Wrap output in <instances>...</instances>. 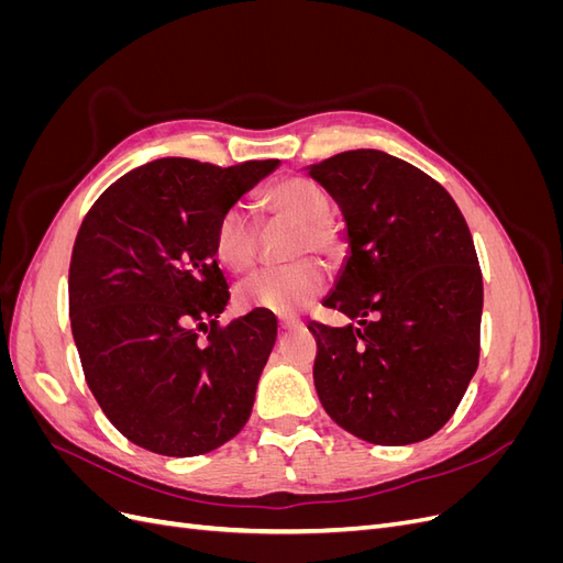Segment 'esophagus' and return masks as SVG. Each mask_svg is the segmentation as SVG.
Wrapping results in <instances>:
<instances>
[{
  "label": "esophagus",
  "instance_id": "obj_1",
  "mask_svg": "<svg viewBox=\"0 0 563 563\" xmlns=\"http://www.w3.org/2000/svg\"><path fill=\"white\" fill-rule=\"evenodd\" d=\"M279 329L282 331H296V329H302V321L296 319V317H282L279 319Z\"/></svg>",
  "mask_w": 563,
  "mask_h": 563
}]
</instances>
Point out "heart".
<instances>
[{"label":"heart","instance_id":"obj_1","mask_svg":"<svg viewBox=\"0 0 563 563\" xmlns=\"http://www.w3.org/2000/svg\"><path fill=\"white\" fill-rule=\"evenodd\" d=\"M261 203L272 223L291 228L286 244V267L255 272L236 286V300L246 310L272 314H296L314 302L327 275L321 265H335L345 253V240L335 220L329 216V197L312 178L286 176L272 183L261 195ZM258 223L244 207H230L220 213L213 228V249L218 261L232 272H249L258 261Z\"/></svg>","mask_w":563,"mask_h":563}]
</instances>
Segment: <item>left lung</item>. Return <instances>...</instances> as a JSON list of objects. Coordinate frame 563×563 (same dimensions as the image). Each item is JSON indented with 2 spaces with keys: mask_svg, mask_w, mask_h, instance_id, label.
Segmentation results:
<instances>
[{
  "mask_svg": "<svg viewBox=\"0 0 563 563\" xmlns=\"http://www.w3.org/2000/svg\"><path fill=\"white\" fill-rule=\"evenodd\" d=\"M347 223L350 255L323 300L360 329L310 321L314 387L340 428L378 446L439 432L479 366L482 267L453 197L380 150L310 166Z\"/></svg>",
  "mask_w": 563,
  "mask_h": 563,
  "instance_id": "8db88e82",
  "label": "left lung"
}]
</instances>
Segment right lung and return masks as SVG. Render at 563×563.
<instances>
[{
    "mask_svg": "<svg viewBox=\"0 0 563 563\" xmlns=\"http://www.w3.org/2000/svg\"><path fill=\"white\" fill-rule=\"evenodd\" d=\"M277 164L157 159L84 216L67 277L75 345L98 406L135 446L192 457L246 424L277 319L218 321L230 291L213 228Z\"/></svg>",
    "mask_w": 563,
    "mask_h": 563,
    "instance_id": "1",
    "label": "right lung"
}]
</instances>
